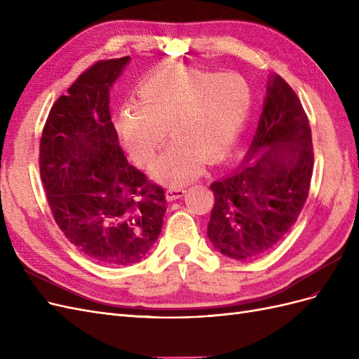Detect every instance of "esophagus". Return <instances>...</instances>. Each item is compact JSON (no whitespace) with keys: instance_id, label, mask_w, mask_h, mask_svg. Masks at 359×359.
<instances>
[{"instance_id":"obj_1","label":"esophagus","mask_w":359,"mask_h":359,"mask_svg":"<svg viewBox=\"0 0 359 359\" xmlns=\"http://www.w3.org/2000/svg\"><path fill=\"white\" fill-rule=\"evenodd\" d=\"M184 192H187V191L182 189V188H170V189L165 191V198H167V201H175V200L182 198Z\"/></svg>"}]
</instances>
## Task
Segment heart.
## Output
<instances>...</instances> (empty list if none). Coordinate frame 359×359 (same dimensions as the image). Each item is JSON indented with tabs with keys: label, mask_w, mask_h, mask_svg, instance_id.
Returning a JSON list of instances; mask_svg holds the SVG:
<instances>
[{
	"label": "heart",
	"mask_w": 359,
	"mask_h": 359,
	"mask_svg": "<svg viewBox=\"0 0 359 359\" xmlns=\"http://www.w3.org/2000/svg\"><path fill=\"white\" fill-rule=\"evenodd\" d=\"M138 102L121 110L116 131L130 155L150 164L165 131L175 138L152 170L170 187L200 175L204 159L215 163L240 133L252 95L240 76H217L196 68H168L138 86Z\"/></svg>",
	"instance_id": "heart-1"
}]
</instances>
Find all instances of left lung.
<instances>
[{"mask_svg": "<svg viewBox=\"0 0 359 359\" xmlns=\"http://www.w3.org/2000/svg\"><path fill=\"white\" fill-rule=\"evenodd\" d=\"M313 144L307 114L280 76L270 74L258 128L240 167L210 184L207 237L224 257H262L295 224L309 195Z\"/></svg>", "mask_w": 359, "mask_h": 359, "instance_id": "obj_1", "label": "left lung"}]
</instances>
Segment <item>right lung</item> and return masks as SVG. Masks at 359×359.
I'll return each instance as SVG.
<instances>
[{"label":"right lung","instance_id":"add662e5","mask_svg":"<svg viewBox=\"0 0 359 359\" xmlns=\"http://www.w3.org/2000/svg\"><path fill=\"white\" fill-rule=\"evenodd\" d=\"M131 57L100 61L56 100L40 142V175L55 221L88 258L142 261L167 212L164 189L126 161L110 118V89Z\"/></svg>","mask_w":359,"mask_h":359}]
</instances>
